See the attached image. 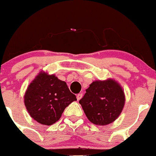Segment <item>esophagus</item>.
Here are the masks:
<instances>
[{"mask_svg": "<svg viewBox=\"0 0 156 156\" xmlns=\"http://www.w3.org/2000/svg\"><path fill=\"white\" fill-rule=\"evenodd\" d=\"M81 97H82V94H77V100H80L81 99Z\"/></svg>", "mask_w": 156, "mask_h": 156, "instance_id": "34e87169", "label": "esophagus"}]
</instances>
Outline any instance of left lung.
I'll return each instance as SVG.
<instances>
[{"mask_svg": "<svg viewBox=\"0 0 156 156\" xmlns=\"http://www.w3.org/2000/svg\"><path fill=\"white\" fill-rule=\"evenodd\" d=\"M125 94L121 86L113 80L94 81L79 100L90 122L106 125L119 116L125 105Z\"/></svg>", "mask_w": 156, "mask_h": 156, "instance_id": "obj_1", "label": "left lung"}]
</instances>
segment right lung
Masks as SVG:
<instances>
[{"mask_svg":"<svg viewBox=\"0 0 156 156\" xmlns=\"http://www.w3.org/2000/svg\"><path fill=\"white\" fill-rule=\"evenodd\" d=\"M24 98L31 117L45 125L57 122L64 109L77 100L65 81L44 72H41L29 84Z\"/></svg>","mask_w":156,"mask_h":156,"instance_id":"right-lung-1","label":"right lung"}]
</instances>
